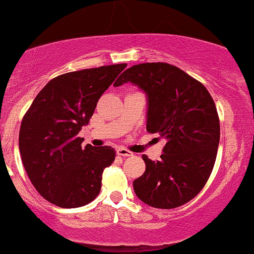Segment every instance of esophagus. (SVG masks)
I'll use <instances>...</instances> for the list:
<instances>
[{
  "mask_svg": "<svg viewBox=\"0 0 254 254\" xmlns=\"http://www.w3.org/2000/svg\"><path fill=\"white\" fill-rule=\"evenodd\" d=\"M117 155L118 156H123V157H127V156H132L133 153L131 152V151L124 149V147H118L117 149Z\"/></svg>",
  "mask_w": 254,
  "mask_h": 254,
  "instance_id": "34e87169",
  "label": "esophagus"
}]
</instances>
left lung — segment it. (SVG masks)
Listing matches in <instances>:
<instances>
[{
	"mask_svg": "<svg viewBox=\"0 0 254 254\" xmlns=\"http://www.w3.org/2000/svg\"><path fill=\"white\" fill-rule=\"evenodd\" d=\"M132 83L146 94V131L166 144L160 159L143 155L146 169L133 181L134 193L157 208H175L193 199L206 184L219 145V117L207 89L168 63L127 69L115 86Z\"/></svg>",
	"mask_w": 254,
	"mask_h": 254,
	"instance_id": "8db88e82",
	"label": "left lung"
}]
</instances>
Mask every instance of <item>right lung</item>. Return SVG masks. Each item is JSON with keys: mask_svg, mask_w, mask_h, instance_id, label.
I'll return each mask as SVG.
<instances>
[{"mask_svg": "<svg viewBox=\"0 0 254 254\" xmlns=\"http://www.w3.org/2000/svg\"><path fill=\"white\" fill-rule=\"evenodd\" d=\"M127 64L66 72L38 92L21 123L23 166L38 193L64 208L84 206L97 197L103 170L112 164L111 146H82L78 137L98 99Z\"/></svg>", "mask_w": 254, "mask_h": 254, "instance_id": "obj_1", "label": "right lung"}]
</instances>
